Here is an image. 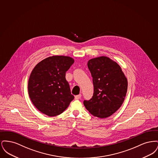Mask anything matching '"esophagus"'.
Here are the masks:
<instances>
[{
	"mask_svg": "<svg viewBox=\"0 0 158 158\" xmlns=\"http://www.w3.org/2000/svg\"><path fill=\"white\" fill-rule=\"evenodd\" d=\"M81 97H82V95L81 94H79V95H76L75 97V99H79L80 98H81Z\"/></svg>",
	"mask_w": 158,
	"mask_h": 158,
	"instance_id": "1",
	"label": "esophagus"
}]
</instances>
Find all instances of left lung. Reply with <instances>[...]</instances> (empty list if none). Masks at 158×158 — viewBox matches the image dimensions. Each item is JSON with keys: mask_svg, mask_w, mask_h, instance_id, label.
<instances>
[{"mask_svg": "<svg viewBox=\"0 0 158 158\" xmlns=\"http://www.w3.org/2000/svg\"><path fill=\"white\" fill-rule=\"evenodd\" d=\"M88 67L94 87L92 98L83 101L86 110L95 117L107 118L123 104L127 90V80L120 66L105 56L88 61Z\"/></svg>", "mask_w": 158, "mask_h": 158, "instance_id": "left-lung-1", "label": "left lung"}]
</instances>
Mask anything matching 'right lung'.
I'll return each instance as SVG.
<instances>
[{"label":"right lung","mask_w":158,"mask_h":158,"mask_svg":"<svg viewBox=\"0 0 158 158\" xmlns=\"http://www.w3.org/2000/svg\"><path fill=\"white\" fill-rule=\"evenodd\" d=\"M70 57L53 56L41 61L31 73L28 89L34 105L49 117L63 113L74 99L66 72L73 64Z\"/></svg>","instance_id":"add662e5"}]
</instances>
